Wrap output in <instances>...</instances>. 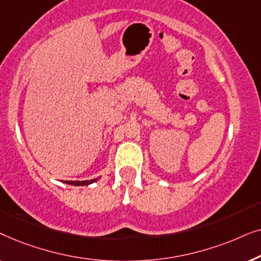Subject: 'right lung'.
Segmentation results:
<instances>
[{"mask_svg":"<svg viewBox=\"0 0 261 261\" xmlns=\"http://www.w3.org/2000/svg\"><path fill=\"white\" fill-rule=\"evenodd\" d=\"M97 179H90V180H66L65 183L66 184H70V185H76V187H80V185H82V187H83V185H89V184H91V183H94V181H96Z\"/></svg>","mask_w":261,"mask_h":261,"instance_id":"1","label":"right lung"}]
</instances>
